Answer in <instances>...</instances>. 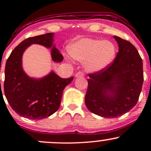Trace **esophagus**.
I'll list each match as a JSON object with an SVG mask.
<instances>
[{
  "mask_svg": "<svg viewBox=\"0 0 151 151\" xmlns=\"http://www.w3.org/2000/svg\"><path fill=\"white\" fill-rule=\"evenodd\" d=\"M84 76V73L83 72H81V71H79V72H78L77 73H76L75 74V77H82Z\"/></svg>",
  "mask_w": 151,
  "mask_h": 151,
  "instance_id": "1",
  "label": "esophagus"
}]
</instances>
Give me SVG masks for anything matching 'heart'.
Instances as JSON below:
<instances>
[{
    "label": "heart",
    "mask_w": 151,
    "mask_h": 151,
    "mask_svg": "<svg viewBox=\"0 0 151 151\" xmlns=\"http://www.w3.org/2000/svg\"><path fill=\"white\" fill-rule=\"evenodd\" d=\"M69 53L74 60L85 62L88 71L98 72L113 62L116 47L109 40L83 38L69 47Z\"/></svg>",
    "instance_id": "obj_1"
}]
</instances>
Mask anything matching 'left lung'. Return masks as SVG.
I'll return each mask as SVG.
<instances>
[{"instance_id":"left-lung-1","label":"left lung","mask_w":151,"mask_h":151,"mask_svg":"<svg viewBox=\"0 0 151 151\" xmlns=\"http://www.w3.org/2000/svg\"><path fill=\"white\" fill-rule=\"evenodd\" d=\"M119 52L103 70L89 74L85 104L91 112L104 118L127 113L139 99L143 82V61L129 41L114 36Z\"/></svg>"}]
</instances>
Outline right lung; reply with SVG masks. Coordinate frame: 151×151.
Instances as JSON below:
<instances>
[{
	"label": "right lung",
	"mask_w": 151,
	"mask_h": 151,
	"mask_svg": "<svg viewBox=\"0 0 151 151\" xmlns=\"http://www.w3.org/2000/svg\"><path fill=\"white\" fill-rule=\"evenodd\" d=\"M54 32L28 37L12 51L5 68L4 93L11 108L22 117L40 120L58 110L65 87L74 77L63 79L52 72L40 79L30 78L22 68V56L32 44L51 47L52 58L61 62L63 56L52 45Z\"/></svg>",
	"instance_id": "1"
}]
</instances>
